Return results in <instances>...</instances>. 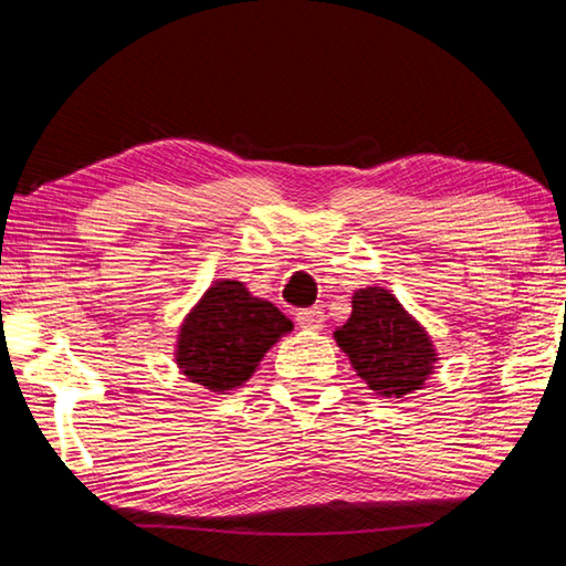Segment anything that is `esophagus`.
<instances>
[{"label": "esophagus", "mask_w": 566, "mask_h": 566, "mask_svg": "<svg viewBox=\"0 0 566 566\" xmlns=\"http://www.w3.org/2000/svg\"><path fill=\"white\" fill-rule=\"evenodd\" d=\"M325 315L321 308H303L295 313V323L301 325L303 331H321Z\"/></svg>", "instance_id": "1"}]
</instances>
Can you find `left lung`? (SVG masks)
<instances>
[{
    "mask_svg": "<svg viewBox=\"0 0 566 566\" xmlns=\"http://www.w3.org/2000/svg\"><path fill=\"white\" fill-rule=\"evenodd\" d=\"M335 340L368 388L385 398L420 390L438 360L422 325L385 289L355 291L353 313Z\"/></svg>",
    "mask_w": 566,
    "mask_h": 566,
    "instance_id": "8db88e82",
    "label": "left lung"
}]
</instances>
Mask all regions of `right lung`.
I'll return each instance as SVG.
<instances>
[{
  "instance_id": "obj_1",
  "label": "right lung",
  "mask_w": 566,
  "mask_h": 566,
  "mask_svg": "<svg viewBox=\"0 0 566 566\" xmlns=\"http://www.w3.org/2000/svg\"><path fill=\"white\" fill-rule=\"evenodd\" d=\"M293 323L273 303L253 298L243 283L218 281L186 315L176 345V363L191 382L226 392L251 378Z\"/></svg>"
}]
</instances>
